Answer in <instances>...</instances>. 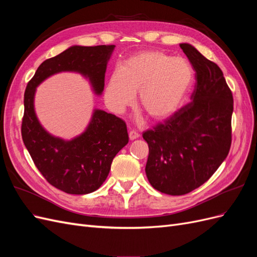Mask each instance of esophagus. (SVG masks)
I'll return each instance as SVG.
<instances>
[{"label": "esophagus", "mask_w": 257, "mask_h": 257, "mask_svg": "<svg viewBox=\"0 0 257 257\" xmlns=\"http://www.w3.org/2000/svg\"><path fill=\"white\" fill-rule=\"evenodd\" d=\"M128 136H130L131 141H134V139H137L141 135H139L138 132H136V131H134V130H132V131H130Z\"/></svg>", "instance_id": "obj_1"}]
</instances>
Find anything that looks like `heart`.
<instances>
[{"instance_id": "b5f03b06", "label": "heart", "mask_w": 257, "mask_h": 257, "mask_svg": "<svg viewBox=\"0 0 257 257\" xmlns=\"http://www.w3.org/2000/svg\"><path fill=\"white\" fill-rule=\"evenodd\" d=\"M194 72L188 60L157 51H143L128 58L112 73L105 90L110 109L121 113L134 103L150 119L160 121L175 113L190 90Z\"/></svg>"}]
</instances>
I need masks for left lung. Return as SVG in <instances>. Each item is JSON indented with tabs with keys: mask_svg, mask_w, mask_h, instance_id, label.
Wrapping results in <instances>:
<instances>
[{
	"mask_svg": "<svg viewBox=\"0 0 257 257\" xmlns=\"http://www.w3.org/2000/svg\"><path fill=\"white\" fill-rule=\"evenodd\" d=\"M180 48L195 71L192 102L143 134L149 146L148 180L168 195H184L204 184L231 144L234 99L223 72L194 46L183 43Z\"/></svg>",
	"mask_w": 257,
	"mask_h": 257,
	"instance_id": "8db88e82",
	"label": "left lung"
}]
</instances>
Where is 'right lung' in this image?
<instances>
[{"instance_id": "1", "label": "right lung", "mask_w": 257, "mask_h": 257, "mask_svg": "<svg viewBox=\"0 0 257 257\" xmlns=\"http://www.w3.org/2000/svg\"><path fill=\"white\" fill-rule=\"evenodd\" d=\"M114 45L72 46L38 66L25 92L22 141L35 166L54 188L83 195L96 191L109 174L113 158L128 143L126 124L114 114L93 110L87 128L71 141L51 135L38 121L34 109L36 88L50 76L79 73L89 79L96 95L104 91L107 63Z\"/></svg>"}]
</instances>
